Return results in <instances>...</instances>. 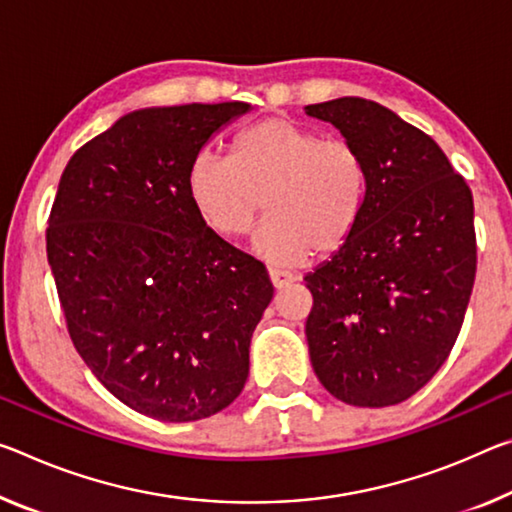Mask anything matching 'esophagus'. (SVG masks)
<instances>
[{
	"label": "esophagus",
	"mask_w": 512,
	"mask_h": 512,
	"mask_svg": "<svg viewBox=\"0 0 512 512\" xmlns=\"http://www.w3.org/2000/svg\"><path fill=\"white\" fill-rule=\"evenodd\" d=\"M269 280H271V285L275 287V289H285V287H289L291 282H294L296 278L291 273H287V271H280V269H269Z\"/></svg>",
	"instance_id": "1"
}]
</instances>
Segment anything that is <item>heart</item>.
<instances>
[{"mask_svg": "<svg viewBox=\"0 0 512 512\" xmlns=\"http://www.w3.org/2000/svg\"><path fill=\"white\" fill-rule=\"evenodd\" d=\"M189 198L221 237H241L264 202L269 218L255 234V253L296 266L335 253L358 225L367 198V166L346 139L289 118H266L234 141L232 157L200 150L186 173Z\"/></svg>", "mask_w": 512, "mask_h": 512, "instance_id": "heart-1", "label": "heart"}]
</instances>
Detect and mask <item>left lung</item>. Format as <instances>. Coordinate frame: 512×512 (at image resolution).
Listing matches in <instances>:
<instances>
[{
    "mask_svg": "<svg viewBox=\"0 0 512 512\" xmlns=\"http://www.w3.org/2000/svg\"><path fill=\"white\" fill-rule=\"evenodd\" d=\"M360 150L367 198L348 241L305 275V335L321 385L385 408L449 358L476 278L474 198L431 136L362 97L310 104Z\"/></svg>",
    "mask_w": 512,
    "mask_h": 512,
    "instance_id": "left-lung-1",
    "label": "left lung"
}]
</instances>
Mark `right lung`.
Returning <instances> with one entry per match:
<instances>
[{
	"label": "right lung",
	"instance_id": "add662e5",
	"mask_svg": "<svg viewBox=\"0 0 512 512\" xmlns=\"http://www.w3.org/2000/svg\"><path fill=\"white\" fill-rule=\"evenodd\" d=\"M248 109L132 111L81 145L61 175L47 262L70 339L93 376L145 417H212L246 385L273 285L262 262L202 221L186 173Z\"/></svg>",
	"mask_w": 512,
	"mask_h": 512
}]
</instances>
